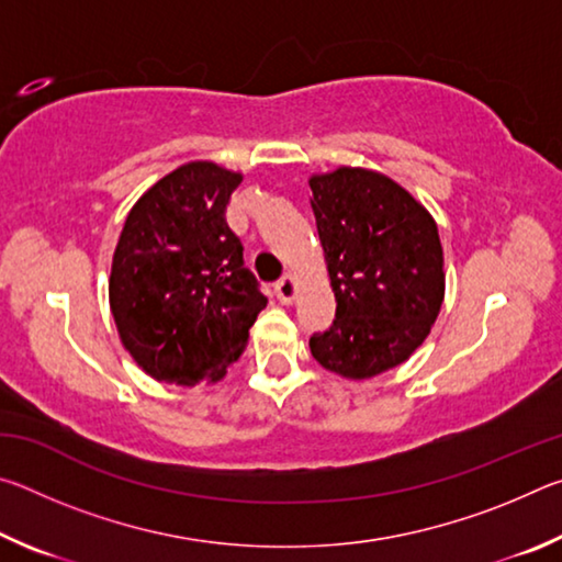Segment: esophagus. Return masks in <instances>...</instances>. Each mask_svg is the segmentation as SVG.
Segmentation results:
<instances>
[{"label": "esophagus", "mask_w": 562, "mask_h": 562, "mask_svg": "<svg viewBox=\"0 0 562 562\" xmlns=\"http://www.w3.org/2000/svg\"><path fill=\"white\" fill-rule=\"evenodd\" d=\"M274 294L282 304H292L294 297H297V280L292 274H284V278L274 284Z\"/></svg>", "instance_id": "34e87169"}]
</instances>
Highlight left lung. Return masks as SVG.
Returning <instances> with one entry per match:
<instances>
[{"label":"left lung","mask_w":562,"mask_h":562,"mask_svg":"<svg viewBox=\"0 0 562 562\" xmlns=\"http://www.w3.org/2000/svg\"><path fill=\"white\" fill-rule=\"evenodd\" d=\"M312 211L337 312L310 337L322 367L369 379L402 364L443 302L439 227L392 178L364 168L312 176Z\"/></svg>","instance_id":"obj_1"}]
</instances>
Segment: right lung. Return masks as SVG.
Instances as JSON below:
<instances>
[{
  "label": "right lung",
  "mask_w": 562,
  "mask_h": 562,
  "mask_svg": "<svg viewBox=\"0 0 562 562\" xmlns=\"http://www.w3.org/2000/svg\"><path fill=\"white\" fill-rule=\"evenodd\" d=\"M243 176L186 164L133 205L113 252L109 300L123 347L158 382L225 376L268 304L225 221Z\"/></svg>",
  "instance_id": "1"
}]
</instances>
